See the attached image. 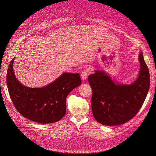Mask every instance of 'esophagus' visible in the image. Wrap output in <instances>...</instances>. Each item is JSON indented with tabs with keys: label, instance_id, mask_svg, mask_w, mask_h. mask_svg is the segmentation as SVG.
<instances>
[{
	"label": "esophagus",
	"instance_id": "34e87169",
	"mask_svg": "<svg viewBox=\"0 0 156 156\" xmlns=\"http://www.w3.org/2000/svg\"><path fill=\"white\" fill-rule=\"evenodd\" d=\"M88 77V72L87 70L83 71L82 73H81V78L83 81H86Z\"/></svg>",
	"mask_w": 156,
	"mask_h": 156
}]
</instances>
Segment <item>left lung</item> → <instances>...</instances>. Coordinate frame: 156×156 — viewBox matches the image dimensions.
I'll use <instances>...</instances> for the list:
<instances>
[{
  "label": "left lung",
  "mask_w": 156,
  "mask_h": 156,
  "mask_svg": "<svg viewBox=\"0 0 156 156\" xmlns=\"http://www.w3.org/2000/svg\"><path fill=\"white\" fill-rule=\"evenodd\" d=\"M140 69L131 84L113 81L102 70H95L88 80L92 89V109L97 122L105 126L124 124L140 109L150 87V75L142 52L138 56Z\"/></svg>",
  "instance_id": "8db88e82"
}]
</instances>
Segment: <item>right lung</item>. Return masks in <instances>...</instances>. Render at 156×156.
Masks as SVG:
<instances>
[{"label":"right lung","instance_id":"add662e5","mask_svg":"<svg viewBox=\"0 0 156 156\" xmlns=\"http://www.w3.org/2000/svg\"><path fill=\"white\" fill-rule=\"evenodd\" d=\"M15 57L7 73V85L11 99L20 114L38 123H53L61 119L66 111V100L74 88L81 84L79 73H64L53 82L41 88L24 86L13 70Z\"/></svg>","mask_w":156,"mask_h":156}]
</instances>
